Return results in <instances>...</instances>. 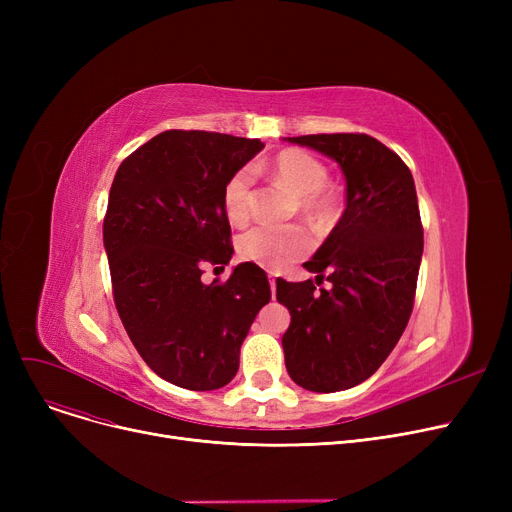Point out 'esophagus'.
I'll return each instance as SVG.
<instances>
[{"label": "esophagus", "mask_w": 512, "mask_h": 512, "mask_svg": "<svg viewBox=\"0 0 512 512\" xmlns=\"http://www.w3.org/2000/svg\"><path fill=\"white\" fill-rule=\"evenodd\" d=\"M270 286H272V292H274L276 290V276H272V274H270Z\"/></svg>", "instance_id": "1"}]
</instances>
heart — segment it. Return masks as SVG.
Returning <instances> with one entry per match:
<instances>
[{"label":"heart","instance_id":"heart-1","mask_svg":"<svg viewBox=\"0 0 512 512\" xmlns=\"http://www.w3.org/2000/svg\"><path fill=\"white\" fill-rule=\"evenodd\" d=\"M274 178L299 197L301 211L315 222L330 220L336 211V191L328 186V168L303 149H284L272 164ZM251 170H238L224 186L222 201L226 215L240 224L251 213ZM311 249V236L303 226L259 224L238 240L240 255L270 270H282Z\"/></svg>","mask_w":512,"mask_h":512}]
</instances>
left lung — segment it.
Wrapping results in <instances>:
<instances>
[{
    "mask_svg": "<svg viewBox=\"0 0 512 512\" xmlns=\"http://www.w3.org/2000/svg\"><path fill=\"white\" fill-rule=\"evenodd\" d=\"M288 141L336 159L346 178L342 218L305 263L331 288L276 280L292 317L282 336L288 375L311 392H340L371 378L409 324L423 255L417 191L405 161L369 134Z\"/></svg>",
    "mask_w": 512,
    "mask_h": 512,
    "instance_id": "obj_1",
    "label": "left lung"
}]
</instances>
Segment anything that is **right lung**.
<instances>
[{
    "mask_svg": "<svg viewBox=\"0 0 512 512\" xmlns=\"http://www.w3.org/2000/svg\"><path fill=\"white\" fill-rule=\"evenodd\" d=\"M263 147L232 134L166 130L114 176L103 220L114 303L143 361L174 386H226L242 340L272 299L251 261L226 282H201L203 263L224 270L234 253L224 186Z\"/></svg>",
    "mask_w": 512,
    "mask_h": 512,
    "instance_id": "add662e5",
    "label": "right lung"
}]
</instances>
